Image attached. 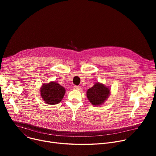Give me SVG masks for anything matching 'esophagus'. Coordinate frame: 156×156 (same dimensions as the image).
I'll return each mask as SVG.
<instances>
[{"label":"esophagus","instance_id":"esophagus-1","mask_svg":"<svg viewBox=\"0 0 156 156\" xmlns=\"http://www.w3.org/2000/svg\"><path fill=\"white\" fill-rule=\"evenodd\" d=\"M73 88H74V89H75V90H81V87H80V86H76V85H75V86H74Z\"/></svg>","mask_w":156,"mask_h":156}]
</instances>
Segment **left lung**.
I'll list each match as a JSON object with an SVG mask.
<instances>
[{"instance_id": "obj_1", "label": "left lung", "mask_w": 156, "mask_h": 156, "mask_svg": "<svg viewBox=\"0 0 156 156\" xmlns=\"http://www.w3.org/2000/svg\"><path fill=\"white\" fill-rule=\"evenodd\" d=\"M110 95V89L104 84L96 83L87 92V96L89 101L95 106L104 104Z\"/></svg>"}]
</instances>
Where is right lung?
I'll use <instances>...</instances> for the list:
<instances>
[{
	"label": "right lung",
	"instance_id": "obj_1",
	"mask_svg": "<svg viewBox=\"0 0 156 156\" xmlns=\"http://www.w3.org/2000/svg\"><path fill=\"white\" fill-rule=\"evenodd\" d=\"M41 97L46 104L55 105L59 103L65 94V88L55 81L44 84L40 88Z\"/></svg>",
	"mask_w": 156,
	"mask_h": 156
}]
</instances>
